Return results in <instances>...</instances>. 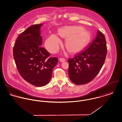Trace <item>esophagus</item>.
<instances>
[{"label": "esophagus", "instance_id": "34e87169", "mask_svg": "<svg viewBox=\"0 0 122 122\" xmlns=\"http://www.w3.org/2000/svg\"><path fill=\"white\" fill-rule=\"evenodd\" d=\"M59 60L61 62H64L66 61V59H64V58H60L59 59Z\"/></svg>", "mask_w": 122, "mask_h": 122}]
</instances>
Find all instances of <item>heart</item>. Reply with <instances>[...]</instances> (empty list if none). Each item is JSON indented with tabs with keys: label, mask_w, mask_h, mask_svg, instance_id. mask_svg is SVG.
I'll return each mask as SVG.
<instances>
[{
	"label": "heart",
	"mask_w": 122,
	"mask_h": 122,
	"mask_svg": "<svg viewBox=\"0 0 122 122\" xmlns=\"http://www.w3.org/2000/svg\"><path fill=\"white\" fill-rule=\"evenodd\" d=\"M58 35L66 38L65 46L68 51L75 53L82 51L89 43L91 40L90 33L80 26H66L61 27L58 30ZM62 41L55 34L51 35L46 40L45 47L52 53L59 50Z\"/></svg>",
	"instance_id": "1"
}]
</instances>
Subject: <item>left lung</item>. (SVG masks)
<instances>
[{
  "label": "left lung",
  "instance_id": "1",
  "mask_svg": "<svg viewBox=\"0 0 122 122\" xmlns=\"http://www.w3.org/2000/svg\"><path fill=\"white\" fill-rule=\"evenodd\" d=\"M107 50L105 36L98 30L96 37L84 51L68 59V74L71 81L80 85L92 81L104 63Z\"/></svg>",
  "mask_w": 122,
  "mask_h": 122
}]
</instances>
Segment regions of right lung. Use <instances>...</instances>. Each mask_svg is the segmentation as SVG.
Here are the masks:
<instances>
[{"instance_id":"obj_1","label":"right lung","mask_w":122,"mask_h":122,"mask_svg":"<svg viewBox=\"0 0 122 122\" xmlns=\"http://www.w3.org/2000/svg\"><path fill=\"white\" fill-rule=\"evenodd\" d=\"M43 24L34 25L20 35L14 45V59L21 76L36 86L46 85L50 81L58 59L50 57L43 47L41 28Z\"/></svg>"}]
</instances>
